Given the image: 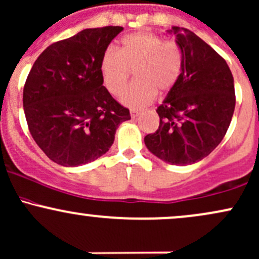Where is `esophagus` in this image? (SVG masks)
<instances>
[{
    "instance_id": "34e87169",
    "label": "esophagus",
    "mask_w": 259,
    "mask_h": 259,
    "mask_svg": "<svg viewBox=\"0 0 259 259\" xmlns=\"http://www.w3.org/2000/svg\"><path fill=\"white\" fill-rule=\"evenodd\" d=\"M140 110H136V109H132L130 110V115H132V118H136V116L140 115Z\"/></svg>"
}]
</instances>
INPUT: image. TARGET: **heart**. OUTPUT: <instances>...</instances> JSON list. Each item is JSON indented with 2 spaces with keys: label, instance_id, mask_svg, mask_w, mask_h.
Listing matches in <instances>:
<instances>
[{
  "label": "heart",
  "instance_id": "obj_1",
  "mask_svg": "<svg viewBox=\"0 0 259 259\" xmlns=\"http://www.w3.org/2000/svg\"><path fill=\"white\" fill-rule=\"evenodd\" d=\"M183 70V53L176 41H164L155 33H134L121 39L119 50L108 48L101 60L103 84L113 95L126 86L132 71L136 82L121 93L124 106L140 108L177 84Z\"/></svg>",
  "mask_w": 259,
  "mask_h": 259
}]
</instances>
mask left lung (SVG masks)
Masks as SVG:
<instances>
[{
  "label": "left lung",
  "mask_w": 259,
  "mask_h": 259,
  "mask_svg": "<svg viewBox=\"0 0 259 259\" xmlns=\"http://www.w3.org/2000/svg\"><path fill=\"white\" fill-rule=\"evenodd\" d=\"M183 53L177 84L156 109L160 126L144 141L160 160L187 166L214 151L235 110L234 77L226 61L189 29L172 27Z\"/></svg>",
  "instance_id": "8db88e82"
}]
</instances>
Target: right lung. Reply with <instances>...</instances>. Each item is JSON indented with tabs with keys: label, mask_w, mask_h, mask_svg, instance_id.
<instances>
[{
	"label": "right lung",
	"mask_w": 259,
	"mask_h": 259,
	"mask_svg": "<svg viewBox=\"0 0 259 259\" xmlns=\"http://www.w3.org/2000/svg\"><path fill=\"white\" fill-rule=\"evenodd\" d=\"M123 27L90 28L48 47L23 88L34 141L55 163L76 167L104 155L119 124L130 119L103 86L101 60Z\"/></svg>",
	"instance_id": "add662e5"
}]
</instances>
